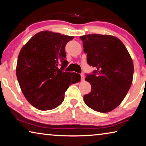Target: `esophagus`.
<instances>
[{"mask_svg":"<svg viewBox=\"0 0 146 146\" xmlns=\"http://www.w3.org/2000/svg\"><path fill=\"white\" fill-rule=\"evenodd\" d=\"M80 77H81V80H82V81H83V80H84V74H81V75H80Z\"/></svg>","mask_w":146,"mask_h":146,"instance_id":"esophagus-1","label":"esophagus"}]
</instances>
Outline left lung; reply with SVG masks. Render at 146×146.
<instances>
[{
  "mask_svg": "<svg viewBox=\"0 0 146 146\" xmlns=\"http://www.w3.org/2000/svg\"><path fill=\"white\" fill-rule=\"evenodd\" d=\"M87 62L96 68L85 78L91 92L84 96L88 107L102 113L115 109L123 100L133 78V62L128 50L116 37L88 34L80 37Z\"/></svg>",
  "mask_w": 146,
  "mask_h": 146,
  "instance_id": "left-lung-1",
  "label": "left lung"
}]
</instances>
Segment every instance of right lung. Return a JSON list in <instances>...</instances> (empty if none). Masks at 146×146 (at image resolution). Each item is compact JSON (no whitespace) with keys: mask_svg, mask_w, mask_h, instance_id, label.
Masks as SVG:
<instances>
[{"mask_svg":"<svg viewBox=\"0 0 146 146\" xmlns=\"http://www.w3.org/2000/svg\"><path fill=\"white\" fill-rule=\"evenodd\" d=\"M73 38L41 31L32 37L21 49L16 75L25 98L37 109L56 108L63 102L69 85L80 80L79 74L62 71L68 64L65 60V46ZM60 62L62 67L59 69Z\"/></svg>","mask_w":146,"mask_h":146,"instance_id":"add662e5","label":"right lung"}]
</instances>
